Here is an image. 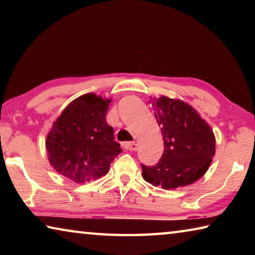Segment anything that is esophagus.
Segmentation results:
<instances>
[{
    "label": "esophagus",
    "mask_w": 255,
    "mask_h": 255,
    "mask_svg": "<svg viewBox=\"0 0 255 255\" xmlns=\"http://www.w3.org/2000/svg\"><path fill=\"white\" fill-rule=\"evenodd\" d=\"M123 146H124L125 149L133 150V152H135V150H137V148H138V145L136 143H129V141H126V143H124Z\"/></svg>",
    "instance_id": "1"
}]
</instances>
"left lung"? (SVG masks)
I'll list each match as a JSON object with an SVG mask.
<instances>
[{
    "mask_svg": "<svg viewBox=\"0 0 255 255\" xmlns=\"http://www.w3.org/2000/svg\"><path fill=\"white\" fill-rule=\"evenodd\" d=\"M152 107L161 127L164 152L155 165L141 164L143 178L165 190L196 182L215 155V136L209 125L183 101L161 97L154 99Z\"/></svg>",
    "mask_w": 255,
    "mask_h": 255,
    "instance_id": "8db88e82",
    "label": "left lung"
}]
</instances>
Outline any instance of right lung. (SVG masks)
<instances>
[{"instance_id": "1", "label": "right lung", "mask_w": 255, "mask_h": 255, "mask_svg": "<svg viewBox=\"0 0 255 255\" xmlns=\"http://www.w3.org/2000/svg\"><path fill=\"white\" fill-rule=\"evenodd\" d=\"M110 100L89 93L75 99L54 123L46 140L54 169L76 183L101 178L122 153L107 124Z\"/></svg>"}]
</instances>
